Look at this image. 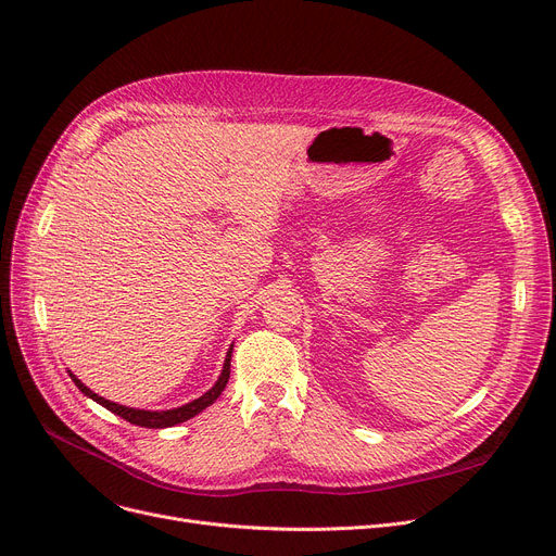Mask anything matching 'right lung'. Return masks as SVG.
Instances as JSON below:
<instances>
[{
    "mask_svg": "<svg viewBox=\"0 0 556 556\" xmlns=\"http://www.w3.org/2000/svg\"><path fill=\"white\" fill-rule=\"evenodd\" d=\"M229 361H231V349L227 352V358H225V365H223V374H220L216 386H214L210 392H204L200 399H195V401H191V403H187V405H182V407H173V410H164V413L135 410V407H126V405H119V403H112V401H108V399L94 394L90 388H85L74 374H70V376H72V381L76 383V388H78L85 396L94 399L97 403H101L103 407H108L110 413L119 415L122 419H126V421H130V424H135V426H141V428H168V426L182 424V421L195 417L198 413L204 410V407L212 405V403L220 396V392L225 390V386H227V381H229Z\"/></svg>",
    "mask_w": 556,
    "mask_h": 556,
    "instance_id": "1",
    "label": "right lung"
}]
</instances>
